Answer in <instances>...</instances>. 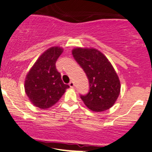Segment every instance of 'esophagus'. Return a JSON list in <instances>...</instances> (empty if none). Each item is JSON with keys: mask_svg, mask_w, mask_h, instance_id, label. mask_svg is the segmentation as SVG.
<instances>
[{"mask_svg": "<svg viewBox=\"0 0 152 152\" xmlns=\"http://www.w3.org/2000/svg\"><path fill=\"white\" fill-rule=\"evenodd\" d=\"M69 86H70L71 88H73V87H74V86H75V83H74V82H73V81H70V82H69Z\"/></svg>", "mask_w": 152, "mask_h": 152, "instance_id": "34e87169", "label": "esophagus"}]
</instances>
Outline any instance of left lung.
<instances>
[{
	"label": "left lung",
	"mask_w": 152,
	"mask_h": 152,
	"mask_svg": "<svg viewBox=\"0 0 152 152\" xmlns=\"http://www.w3.org/2000/svg\"><path fill=\"white\" fill-rule=\"evenodd\" d=\"M72 53L88 79L89 91L80 95L85 104L95 112L110 108L120 95V83L110 61L95 48H77Z\"/></svg>",
	"instance_id": "left-lung-1"
}]
</instances>
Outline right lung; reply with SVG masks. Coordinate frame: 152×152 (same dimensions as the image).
Here are the masks:
<instances>
[{"mask_svg": "<svg viewBox=\"0 0 152 152\" xmlns=\"http://www.w3.org/2000/svg\"><path fill=\"white\" fill-rule=\"evenodd\" d=\"M64 49L52 47L43 53L33 65L25 80V91L30 102L41 109L55 104L69 86L64 84L56 69V61Z\"/></svg>", "mask_w": 152, "mask_h": 152, "instance_id": "right-lung-1", "label": "right lung"}]
</instances>
